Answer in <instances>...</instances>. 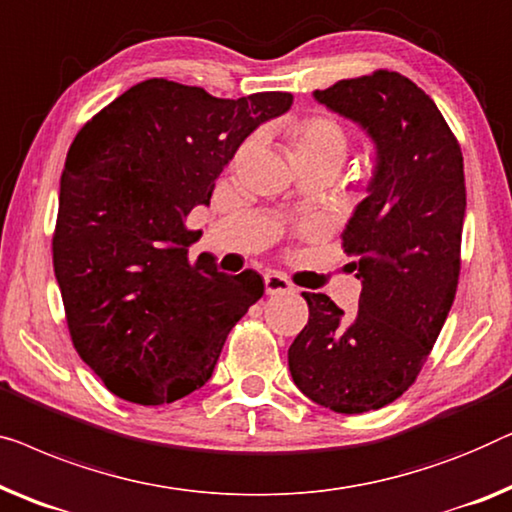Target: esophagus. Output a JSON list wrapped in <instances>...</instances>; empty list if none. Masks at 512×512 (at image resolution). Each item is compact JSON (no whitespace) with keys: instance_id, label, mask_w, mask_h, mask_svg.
I'll return each mask as SVG.
<instances>
[{"instance_id":"esophagus-1","label":"esophagus","mask_w":512,"mask_h":512,"mask_svg":"<svg viewBox=\"0 0 512 512\" xmlns=\"http://www.w3.org/2000/svg\"><path fill=\"white\" fill-rule=\"evenodd\" d=\"M265 291L270 295H279V293H293L295 286L288 281L284 274L279 272H268L265 274Z\"/></svg>"}]
</instances>
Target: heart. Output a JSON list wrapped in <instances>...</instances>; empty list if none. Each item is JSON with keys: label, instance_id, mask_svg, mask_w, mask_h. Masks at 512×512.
<instances>
[{"label": "heart", "instance_id": "heart-1", "mask_svg": "<svg viewBox=\"0 0 512 512\" xmlns=\"http://www.w3.org/2000/svg\"><path fill=\"white\" fill-rule=\"evenodd\" d=\"M348 154V136L342 124L328 115H309L291 133V159L328 161L337 168Z\"/></svg>", "mask_w": 512, "mask_h": 512}]
</instances>
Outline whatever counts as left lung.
Returning a JSON list of instances; mask_svg holds the SVG:
<instances>
[{
    "instance_id": "1",
    "label": "left lung",
    "mask_w": 512,
    "mask_h": 512,
    "mask_svg": "<svg viewBox=\"0 0 512 512\" xmlns=\"http://www.w3.org/2000/svg\"><path fill=\"white\" fill-rule=\"evenodd\" d=\"M314 99L360 124L376 147L369 196L342 233L355 256L358 314L302 293L305 330L288 369L311 402L365 413L411 388L453 307L466 212L464 159L436 103L397 71L339 80Z\"/></svg>"
}]
</instances>
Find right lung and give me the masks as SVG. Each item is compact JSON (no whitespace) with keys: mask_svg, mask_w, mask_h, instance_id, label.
Returning a JSON list of instances; mask_svg holds the SVG:
<instances>
[{"mask_svg":"<svg viewBox=\"0 0 512 512\" xmlns=\"http://www.w3.org/2000/svg\"><path fill=\"white\" fill-rule=\"evenodd\" d=\"M288 92L217 99L150 78L96 113L66 154L53 265L71 342L113 395L161 406L207 383L233 325L265 291L254 270L189 258L184 219L207 205L242 140Z\"/></svg>","mask_w":512,"mask_h":512,"instance_id":"right-lung-1","label":"right lung"}]
</instances>
